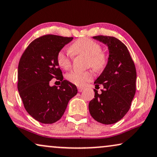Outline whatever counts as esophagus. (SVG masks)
Wrapping results in <instances>:
<instances>
[{
	"label": "esophagus",
	"instance_id": "esophagus-1",
	"mask_svg": "<svg viewBox=\"0 0 157 157\" xmlns=\"http://www.w3.org/2000/svg\"><path fill=\"white\" fill-rule=\"evenodd\" d=\"M77 89H78L79 92H82V91L84 90V88H82V87H78Z\"/></svg>",
	"mask_w": 157,
	"mask_h": 157
}]
</instances>
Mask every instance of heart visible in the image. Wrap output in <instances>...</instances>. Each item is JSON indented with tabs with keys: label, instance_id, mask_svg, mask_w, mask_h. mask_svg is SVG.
<instances>
[{
	"label": "heart",
	"instance_id": "1",
	"mask_svg": "<svg viewBox=\"0 0 157 157\" xmlns=\"http://www.w3.org/2000/svg\"><path fill=\"white\" fill-rule=\"evenodd\" d=\"M99 43L88 37L78 39L71 45L69 50L72 55L84 56L88 57V66L97 71L102 70L107 64V56L101 51ZM57 63L64 69H69L72 65L71 57L64 51H60L57 54ZM93 75L90 71L80 72L72 71L67 75V78L73 84L82 86L93 78Z\"/></svg>",
	"mask_w": 157,
	"mask_h": 157
}]
</instances>
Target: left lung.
Returning a JSON list of instances; mask_svg holds the SVG:
<instances>
[{
    "label": "left lung",
    "instance_id": "8db88e82",
    "mask_svg": "<svg viewBox=\"0 0 157 157\" xmlns=\"http://www.w3.org/2000/svg\"><path fill=\"white\" fill-rule=\"evenodd\" d=\"M106 45L109 58L104 71L94 83L102 85L101 93L94 89L95 96L89 103V112L97 122L104 124L117 122L127 114L136 93V69L128 48L111 36L93 37Z\"/></svg>",
    "mask_w": 157,
    "mask_h": 157
}]
</instances>
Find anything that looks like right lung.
<instances>
[{"mask_svg": "<svg viewBox=\"0 0 157 157\" xmlns=\"http://www.w3.org/2000/svg\"><path fill=\"white\" fill-rule=\"evenodd\" d=\"M73 37L46 35L33 40L21 56L18 66V90L26 111L43 124L60 120L71 98L77 93L76 85L63 80L57 54ZM56 78L60 86H51Z\"/></svg>", "mask_w": 157, "mask_h": 157, "instance_id": "obj_1", "label": "right lung"}]
</instances>
